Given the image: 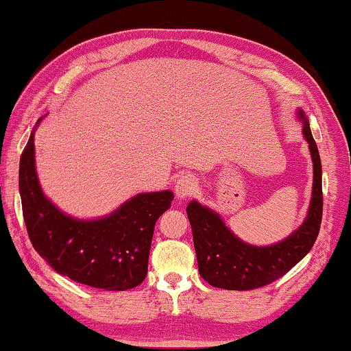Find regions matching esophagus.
<instances>
[{
  "label": "esophagus",
  "instance_id": "34e87169",
  "mask_svg": "<svg viewBox=\"0 0 351 351\" xmlns=\"http://www.w3.org/2000/svg\"><path fill=\"white\" fill-rule=\"evenodd\" d=\"M195 190H197V181H195L193 178L189 175L181 176L175 184V193L180 199L192 197V195L195 193Z\"/></svg>",
  "mask_w": 351,
  "mask_h": 351
}]
</instances>
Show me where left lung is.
Returning <instances> with one entry per match:
<instances>
[{"label":"left lung","instance_id":"8db88e82","mask_svg":"<svg viewBox=\"0 0 351 351\" xmlns=\"http://www.w3.org/2000/svg\"><path fill=\"white\" fill-rule=\"evenodd\" d=\"M299 116L304 121V136L313 158V198L304 224L287 240L263 247L246 245L226 228L218 213L197 201L187 206L199 276L212 287L234 291L265 287L294 268L316 243L324 207L322 165L310 123L304 112L299 111Z\"/></svg>","mask_w":351,"mask_h":351}]
</instances>
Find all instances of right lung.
<instances>
[{
  "mask_svg": "<svg viewBox=\"0 0 351 351\" xmlns=\"http://www.w3.org/2000/svg\"><path fill=\"white\" fill-rule=\"evenodd\" d=\"M19 186L29 240L58 274L105 291L132 289L144 282L154 224L173 201L170 190L136 195L94 221L71 218L41 192L34 133L21 153Z\"/></svg>",
  "mask_w": 351,
  "mask_h": 351,
  "instance_id": "1",
  "label": "right lung"
}]
</instances>
